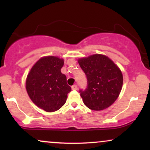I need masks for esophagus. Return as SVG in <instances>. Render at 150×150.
Listing matches in <instances>:
<instances>
[{
    "label": "esophagus",
    "mask_w": 150,
    "mask_h": 150,
    "mask_svg": "<svg viewBox=\"0 0 150 150\" xmlns=\"http://www.w3.org/2000/svg\"><path fill=\"white\" fill-rule=\"evenodd\" d=\"M71 89L72 90H77L78 89V87L76 85H74L71 86Z\"/></svg>",
    "instance_id": "1"
}]
</instances>
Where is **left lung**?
Instances as JSON below:
<instances>
[{
	"label": "left lung",
	"mask_w": 150,
	"mask_h": 150,
	"mask_svg": "<svg viewBox=\"0 0 150 150\" xmlns=\"http://www.w3.org/2000/svg\"><path fill=\"white\" fill-rule=\"evenodd\" d=\"M79 63L87 80V88L79 91L84 104L93 110L108 108L122 90V71L113 61L102 54L80 59Z\"/></svg>",
	"instance_id": "1"
}]
</instances>
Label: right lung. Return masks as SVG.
I'll use <instances>...</instances> for the list:
<instances>
[{
  "label": "right lung",
  "mask_w": 150,
  "mask_h": 150,
  "mask_svg": "<svg viewBox=\"0 0 150 150\" xmlns=\"http://www.w3.org/2000/svg\"><path fill=\"white\" fill-rule=\"evenodd\" d=\"M62 59L46 57L40 59L30 69L26 81L29 97L38 107L47 112L59 110L66 102L71 87L61 72Z\"/></svg>",
  "instance_id": "obj_1"
}]
</instances>
